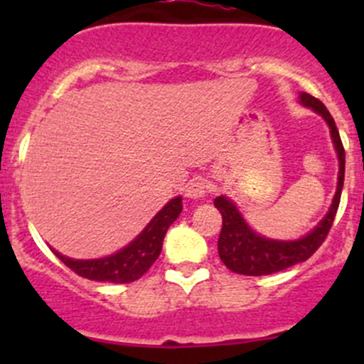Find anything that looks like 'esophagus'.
<instances>
[{
    "instance_id": "esophagus-1",
    "label": "esophagus",
    "mask_w": 364,
    "mask_h": 364,
    "mask_svg": "<svg viewBox=\"0 0 364 364\" xmlns=\"http://www.w3.org/2000/svg\"><path fill=\"white\" fill-rule=\"evenodd\" d=\"M208 183H205V179L203 178H193L192 181L186 185L185 188V196L188 197L190 200H199L205 197V193H208Z\"/></svg>"
}]
</instances>
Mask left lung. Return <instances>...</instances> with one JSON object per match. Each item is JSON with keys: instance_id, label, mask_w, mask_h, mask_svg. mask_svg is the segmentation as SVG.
<instances>
[{"instance_id": "obj_1", "label": "left lung", "mask_w": 364, "mask_h": 364, "mask_svg": "<svg viewBox=\"0 0 364 364\" xmlns=\"http://www.w3.org/2000/svg\"><path fill=\"white\" fill-rule=\"evenodd\" d=\"M299 98L304 107H311L315 112L321 114L326 119V123H328L329 130H331L333 144H335L340 161L338 186H336L335 199H333L328 215L322 218V222L310 234H306V236L296 241H277L267 240V237H262L253 232L250 227L247 225V222H245V218L241 216L240 209L236 205L230 203L227 197H216L215 205L220 211V215H222V232H220L218 237V255L222 259V262L230 271H234L237 274L262 277V274L278 273V271L287 269V267L294 266V264L304 262V260L310 259L318 250V247L324 243L329 230H331L333 222H335L345 176L343 144H341L335 119H333V116L326 109V105L318 98L311 97L308 93H301Z\"/></svg>"}]
</instances>
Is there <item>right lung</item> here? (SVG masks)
Listing matches in <instances>:
<instances>
[{
  "label": "right lung",
  "mask_w": 364,
  "mask_h": 364,
  "mask_svg": "<svg viewBox=\"0 0 364 364\" xmlns=\"http://www.w3.org/2000/svg\"><path fill=\"white\" fill-rule=\"evenodd\" d=\"M183 211L181 197L168 200L160 209L159 215L148 223L144 230L123 250L93 260H75L61 255L56 250L54 255L79 277L95 282H111V284H130L139 280L159 259L165 232L172 225L179 213Z\"/></svg>",
  "instance_id": "add662e5"
}]
</instances>
